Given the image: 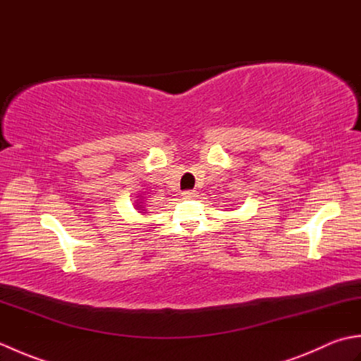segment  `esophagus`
<instances>
[{
  "instance_id": "esophagus-1",
  "label": "esophagus",
  "mask_w": 361,
  "mask_h": 361,
  "mask_svg": "<svg viewBox=\"0 0 361 361\" xmlns=\"http://www.w3.org/2000/svg\"><path fill=\"white\" fill-rule=\"evenodd\" d=\"M181 195H183V198H185V200H194V198L197 197V192H195V190H185V192H183Z\"/></svg>"
}]
</instances>
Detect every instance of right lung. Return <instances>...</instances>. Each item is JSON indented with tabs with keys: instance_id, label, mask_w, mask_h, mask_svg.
I'll list each match as a JSON object with an SVG mask.
<instances>
[{
	"instance_id": "right-lung-1",
	"label": "right lung",
	"mask_w": 361,
	"mask_h": 361,
	"mask_svg": "<svg viewBox=\"0 0 361 361\" xmlns=\"http://www.w3.org/2000/svg\"><path fill=\"white\" fill-rule=\"evenodd\" d=\"M137 197H141V195H137ZM135 203H136V204H135V206H136V209H141V211H145V209H142V208H144V203H142V202H140V200H136Z\"/></svg>"
}]
</instances>
